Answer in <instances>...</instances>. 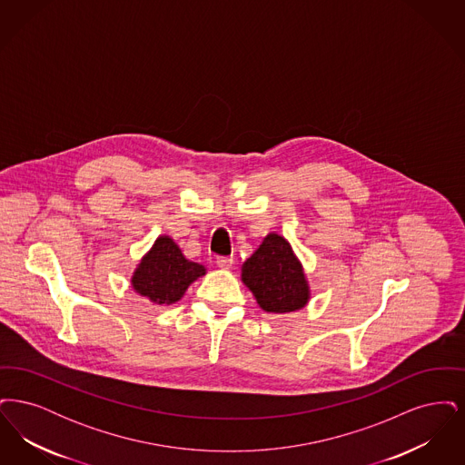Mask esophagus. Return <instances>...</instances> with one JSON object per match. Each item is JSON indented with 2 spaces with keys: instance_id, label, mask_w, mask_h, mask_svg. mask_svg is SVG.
Instances as JSON below:
<instances>
[{
  "instance_id": "obj_1",
  "label": "esophagus",
  "mask_w": 465,
  "mask_h": 465,
  "mask_svg": "<svg viewBox=\"0 0 465 465\" xmlns=\"http://www.w3.org/2000/svg\"><path fill=\"white\" fill-rule=\"evenodd\" d=\"M216 265L223 268V270H230L232 266H233V258H228V256H220L218 260H216Z\"/></svg>"
}]
</instances>
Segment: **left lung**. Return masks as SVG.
Instances as JSON below:
<instances>
[{"label":"left lung","instance_id":"8db88e82","mask_svg":"<svg viewBox=\"0 0 465 465\" xmlns=\"http://www.w3.org/2000/svg\"><path fill=\"white\" fill-rule=\"evenodd\" d=\"M241 279L266 313H291L307 307L310 284L286 237L270 232L243 262Z\"/></svg>","mask_w":465,"mask_h":465}]
</instances>
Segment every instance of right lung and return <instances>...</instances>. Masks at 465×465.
I'll use <instances>...</instances> for the list:
<instances>
[{
	"instance_id": "add662e5",
	"label": "right lung",
	"mask_w": 465,
	"mask_h": 465,
	"mask_svg": "<svg viewBox=\"0 0 465 465\" xmlns=\"http://www.w3.org/2000/svg\"><path fill=\"white\" fill-rule=\"evenodd\" d=\"M205 273V266L186 260L179 245L162 233L134 268L131 286L155 305H173Z\"/></svg>"
}]
</instances>
